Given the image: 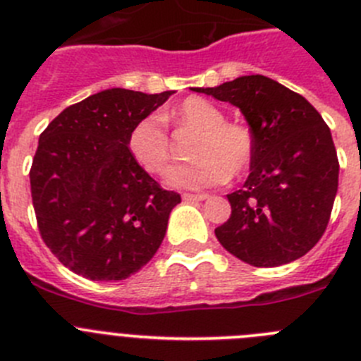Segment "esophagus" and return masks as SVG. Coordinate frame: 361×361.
I'll use <instances>...</instances> for the list:
<instances>
[{
	"mask_svg": "<svg viewBox=\"0 0 361 361\" xmlns=\"http://www.w3.org/2000/svg\"><path fill=\"white\" fill-rule=\"evenodd\" d=\"M207 194H183V201H187V203H194V201H203L207 200Z\"/></svg>",
	"mask_w": 361,
	"mask_h": 361,
	"instance_id": "34e87169",
	"label": "esophagus"
}]
</instances>
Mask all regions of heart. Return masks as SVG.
Masks as SVG:
<instances>
[{"instance_id":"obj_1","label":"heart","mask_w":361,"mask_h":361,"mask_svg":"<svg viewBox=\"0 0 361 361\" xmlns=\"http://www.w3.org/2000/svg\"><path fill=\"white\" fill-rule=\"evenodd\" d=\"M165 122L200 131L187 164H178L165 174L169 185L178 188H207L226 178L246 173L255 154V136L243 122L226 120L216 104L204 99H187L161 115ZM128 151L144 171L164 173L171 158V138L158 115L140 118L128 133Z\"/></svg>"}]
</instances>
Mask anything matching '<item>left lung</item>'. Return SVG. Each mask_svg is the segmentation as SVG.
<instances>
[{"label": "left lung", "instance_id": "1", "mask_svg": "<svg viewBox=\"0 0 361 361\" xmlns=\"http://www.w3.org/2000/svg\"><path fill=\"white\" fill-rule=\"evenodd\" d=\"M241 109L255 136L243 188L228 194L232 214L216 237L252 266H281L306 255L324 235L338 190V157L320 113L264 75L194 87Z\"/></svg>", "mask_w": 361, "mask_h": 361}]
</instances>
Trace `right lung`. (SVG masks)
Wrapping results in <instances>:
<instances>
[{"mask_svg": "<svg viewBox=\"0 0 361 361\" xmlns=\"http://www.w3.org/2000/svg\"><path fill=\"white\" fill-rule=\"evenodd\" d=\"M171 95L111 87L64 109L39 136L30 169L37 228L73 274L122 281L160 248L181 197L136 164L126 140Z\"/></svg>", "mask_w": 361, "mask_h": 361, "instance_id": "1", "label": "right lung"}]
</instances>
